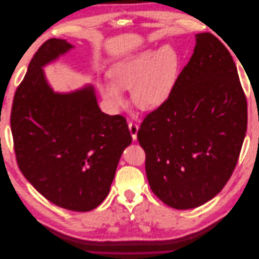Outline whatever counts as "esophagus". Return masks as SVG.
I'll use <instances>...</instances> for the list:
<instances>
[{
  "label": "esophagus",
  "instance_id": "1",
  "mask_svg": "<svg viewBox=\"0 0 259 259\" xmlns=\"http://www.w3.org/2000/svg\"><path fill=\"white\" fill-rule=\"evenodd\" d=\"M128 128H130V132H131V135L133 137V139H137V132H138V125L136 123H133V122H130L128 123Z\"/></svg>",
  "mask_w": 259,
  "mask_h": 259
}]
</instances>
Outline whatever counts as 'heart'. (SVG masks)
<instances>
[{"instance_id":"b5f03b06","label":"heart","mask_w":259,"mask_h":259,"mask_svg":"<svg viewBox=\"0 0 259 259\" xmlns=\"http://www.w3.org/2000/svg\"><path fill=\"white\" fill-rule=\"evenodd\" d=\"M180 56L169 45L161 50H146L121 60L111 68L112 83H101L103 97L113 108L125 105L120 91H132V100L140 110H154L173 92L179 73Z\"/></svg>"}]
</instances>
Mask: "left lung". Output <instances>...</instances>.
Segmentation results:
<instances>
[{"label": "left lung", "mask_w": 259, "mask_h": 259, "mask_svg": "<svg viewBox=\"0 0 259 259\" xmlns=\"http://www.w3.org/2000/svg\"><path fill=\"white\" fill-rule=\"evenodd\" d=\"M195 36L170 96L137 134L151 190L176 209L198 207L223 190L247 128L246 96L230 52L211 33Z\"/></svg>", "instance_id": "1"}]
</instances>
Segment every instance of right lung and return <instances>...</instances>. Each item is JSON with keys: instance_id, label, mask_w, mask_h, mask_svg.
Returning <instances> with one entry per match:
<instances>
[{"instance_id": "add662e5", "label": "right lung", "mask_w": 259, "mask_h": 259, "mask_svg": "<svg viewBox=\"0 0 259 259\" xmlns=\"http://www.w3.org/2000/svg\"><path fill=\"white\" fill-rule=\"evenodd\" d=\"M72 48L50 38L33 55L15 92L11 128L28 182L55 205L89 211L108 195L132 136L124 116L101 112L91 85L70 94L50 88L42 67Z\"/></svg>"}]
</instances>
